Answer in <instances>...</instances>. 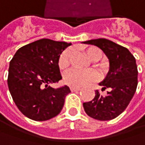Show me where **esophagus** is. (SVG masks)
<instances>
[{
	"label": "esophagus",
	"instance_id": "34e87169",
	"mask_svg": "<svg viewBox=\"0 0 145 145\" xmlns=\"http://www.w3.org/2000/svg\"><path fill=\"white\" fill-rule=\"evenodd\" d=\"M70 89H71V91H78L81 89L79 87H71Z\"/></svg>",
	"mask_w": 145,
	"mask_h": 145
}]
</instances>
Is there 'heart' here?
I'll return each mask as SVG.
<instances>
[{
    "label": "heart",
    "mask_w": 145,
    "mask_h": 145,
    "mask_svg": "<svg viewBox=\"0 0 145 145\" xmlns=\"http://www.w3.org/2000/svg\"><path fill=\"white\" fill-rule=\"evenodd\" d=\"M85 54L89 59L93 61H97L102 59L103 57V52L96 48V47H90L85 50ZM72 56V51L67 50L63 52L60 58H59V67L61 70L65 71L70 66V61ZM98 79V73L94 70L89 71H78L76 69H72L67 72L64 75V83L72 87H83L90 83L95 82Z\"/></svg>",
    "instance_id": "1"
}]
</instances>
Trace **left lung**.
<instances>
[{
    "label": "left lung",
    "mask_w": 145,
    "mask_h": 145,
    "mask_svg": "<svg viewBox=\"0 0 145 145\" xmlns=\"http://www.w3.org/2000/svg\"><path fill=\"white\" fill-rule=\"evenodd\" d=\"M83 43L100 48L109 60V71L99 84L102 90L109 89L106 96L96 90L92 101L84 103L85 113L98 120H110L119 116L130 103L138 85V67L131 52L110 40L98 38Z\"/></svg>",
    "instance_id": "left-lung-1"
}]
</instances>
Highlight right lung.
<instances>
[{
    "label": "right lung",
    "mask_w": 145,
    "mask_h": 145,
    "mask_svg": "<svg viewBox=\"0 0 145 145\" xmlns=\"http://www.w3.org/2000/svg\"><path fill=\"white\" fill-rule=\"evenodd\" d=\"M70 45L43 38L21 47L11 60L9 91L18 108L29 119L43 121L61 113L71 90L67 85L54 89L48 84L62 78L59 58Z\"/></svg>",
    "instance_id": "right-lung-1"
}]
</instances>
